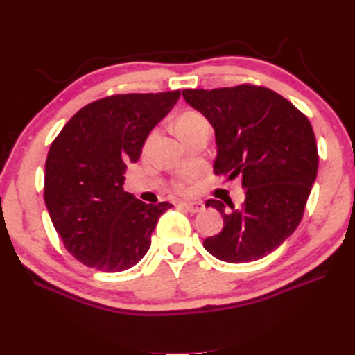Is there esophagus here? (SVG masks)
Returning <instances> with one entry per match:
<instances>
[{"mask_svg":"<svg viewBox=\"0 0 355 355\" xmlns=\"http://www.w3.org/2000/svg\"><path fill=\"white\" fill-rule=\"evenodd\" d=\"M178 206H180V208L192 212V214H196V212H200V211L205 209V205L200 203V202H182V203H178Z\"/></svg>","mask_w":355,"mask_h":355,"instance_id":"esophagus-1","label":"esophagus"}]
</instances>
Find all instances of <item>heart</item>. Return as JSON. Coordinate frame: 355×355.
Returning <instances> with one entry per match:
<instances>
[{"instance_id":"heart-1","label":"heart","mask_w":355,"mask_h":355,"mask_svg":"<svg viewBox=\"0 0 355 355\" xmlns=\"http://www.w3.org/2000/svg\"><path fill=\"white\" fill-rule=\"evenodd\" d=\"M202 121H205L202 114H198L196 112H186L177 119L175 130H180V128H188V127L194 125V124H197V122H202ZM186 180H188V178H186ZM173 189H175L177 192H186L184 180H180V182H177L175 186H173Z\"/></svg>"}]
</instances>
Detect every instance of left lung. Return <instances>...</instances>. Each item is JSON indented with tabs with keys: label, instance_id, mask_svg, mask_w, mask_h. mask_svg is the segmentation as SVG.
Returning <instances> with one entry per match:
<instances>
[{
	"label": "left lung",
	"instance_id": "left-lung-1",
	"mask_svg": "<svg viewBox=\"0 0 355 355\" xmlns=\"http://www.w3.org/2000/svg\"><path fill=\"white\" fill-rule=\"evenodd\" d=\"M186 104L214 128L216 173L242 177L245 200L230 209L211 198L206 208L223 217L206 251L230 263L262 259L298 227L317 178L318 152L309 119L278 93L263 87L183 89Z\"/></svg>",
	"mask_w": 355,
	"mask_h": 355
}]
</instances>
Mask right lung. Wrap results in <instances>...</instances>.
<instances>
[{
	"label": "right lung",
	"mask_w": 355,
	"mask_h": 355,
	"mask_svg": "<svg viewBox=\"0 0 355 355\" xmlns=\"http://www.w3.org/2000/svg\"><path fill=\"white\" fill-rule=\"evenodd\" d=\"M178 92L116 94L80 108L51 144L44 203L65 248L101 272H124L143 259L169 202L144 203L122 189L149 133Z\"/></svg>",
	"instance_id": "add662e5"
}]
</instances>
